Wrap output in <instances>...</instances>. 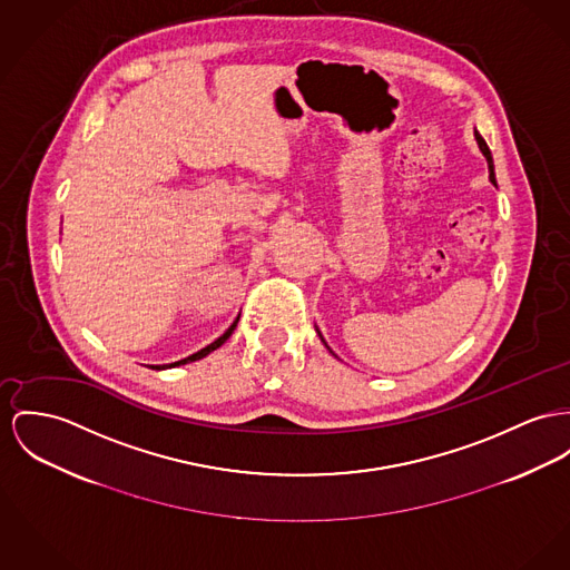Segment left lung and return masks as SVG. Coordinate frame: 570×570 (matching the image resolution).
Masks as SVG:
<instances>
[{
    "instance_id": "1",
    "label": "left lung",
    "mask_w": 570,
    "mask_h": 570,
    "mask_svg": "<svg viewBox=\"0 0 570 570\" xmlns=\"http://www.w3.org/2000/svg\"><path fill=\"white\" fill-rule=\"evenodd\" d=\"M475 140H478V145H480V149L482 153L487 155V161H489V173H491V181H493L494 186H497V181H494V166H493V155H491V149H489V145L484 142V138L475 131ZM328 347V345H326Z\"/></svg>"
}]
</instances>
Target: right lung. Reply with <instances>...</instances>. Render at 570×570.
<instances>
[{"label": "right lung", "instance_id": "obj_1", "mask_svg": "<svg viewBox=\"0 0 570 570\" xmlns=\"http://www.w3.org/2000/svg\"><path fill=\"white\" fill-rule=\"evenodd\" d=\"M239 320V317H237ZM237 320L228 326L227 333L223 335V337H218L216 342L209 343L207 347H203V350H198L196 354H191V356H188V358H181V361H177V363H170V365H153V370H164V367H177V365H186V363H191V361H198V358H203V356H207L209 352H214L216 347H220L223 343L227 342L228 337H230V333L235 331V326H237Z\"/></svg>", "mask_w": 570, "mask_h": 570}]
</instances>
